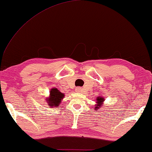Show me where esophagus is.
Masks as SVG:
<instances>
[{"instance_id":"1","label":"esophagus","mask_w":152,"mask_h":152,"mask_svg":"<svg viewBox=\"0 0 152 152\" xmlns=\"http://www.w3.org/2000/svg\"><path fill=\"white\" fill-rule=\"evenodd\" d=\"M81 91H82V89H81V88H80V87H77V88H76L77 92H80Z\"/></svg>"}]
</instances>
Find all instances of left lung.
<instances>
[{
	"label": "left lung",
	"instance_id": "obj_1",
	"mask_svg": "<svg viewBox=\"0 0 152 152\" xmlns=\"http://www.w3.org/2000/svg\"><path fill=\"white\" fill-rule=\"evenodd\" d=\"M105 100L104 97H102L101 95L99 97H97L96 98V100H95V102H96V104H95V109H99V108H101L102 107V104L104 103V101Z\"/></svg>",
	"mask_w": 152,
	"mask_h": 152
}]
</instances>
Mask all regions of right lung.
<instances>
[{
  "instance_id": "1",
  "label": "right lung",
  "mask_w": 152,
  "mask_h": 152,
  "mask_svg": "<svg viewBox=\"0 0 152 152\" xmlns=\"http://www.w3.org/2000/svg\"><path fill=\"white\" fill-rule=\"evenodd\" d=\"M64 96H65L64 93L60 92L57 88H53L50 91V95L45 98V101L50 108L57 107L61 104Z\"/></svg>"
}]
</instances>
